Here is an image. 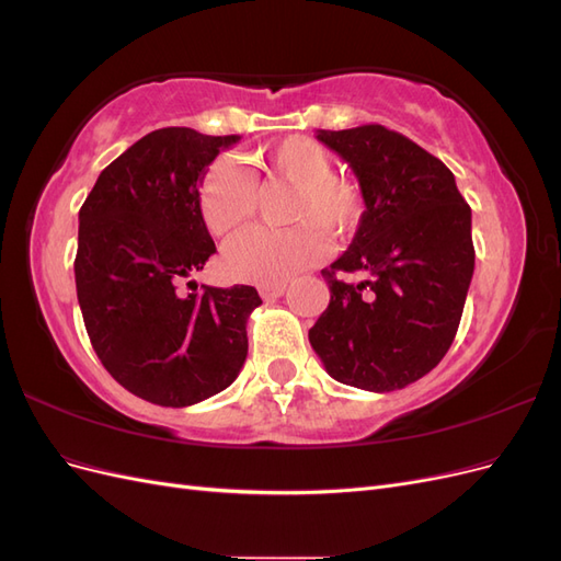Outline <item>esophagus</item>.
Returning a JSON list of instances; mask_svg holds the SVG:
<instances>
[{"label": "esophagus", "instance_id": "34e87169", "mask_svg": "<svg viewBox=\"0 0 561 561\" xmlns=\"http://www.w3.org/2000/svg\"><path fill=\"white\" fill-rule=\"evenodd\" d=\"M287 290V283H274V285H260L262 299H276Z\"/></svg>", "mask_w": 561, "mask_h": 561}]
</instances>
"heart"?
Here are the masks:
<instances>
[{
    "label": "heart",
    "instance_id": "obj_1",
    "mask_svg": "<svg viewBox=\"0 0 561 561\" xmlns=\"http://www.w3.org/2000/svg\"><path fill=\"white\" fill-rule=\"evenodd\" d=\"M268 178L295 186L287 229H248L225 250V268L233 278L274 285L318 264L330 252L332 236H348L365 215L358 182L334 175V161L325 147L309 138H287L262 159ZM198 213L213 236H229L254 215V192L241 168L217 161L198 186Z\"/></svg>",
    "mask_w": 561,
    "mask_h": 561
}]
</instances>
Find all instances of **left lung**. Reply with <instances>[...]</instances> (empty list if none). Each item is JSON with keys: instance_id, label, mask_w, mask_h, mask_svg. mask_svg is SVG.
<instances>
[{"instance_id": "8db88e82", "label": "left lung", "mask_w": 561, "mask_h": 561, "mask_svg": "<svg viewBox=\"0 0 561 561\" xmlns=\"http://www.w3.org/2000/svg\"><path fill=\"white\" fill-rule=\"evenodd\" d=\"M365 196L348 250L322 268L330 304L309 342L339 383L388 393L445 358L474 271L470 206L449 168L379 124L318 130ZM367 273L346 284L344 273Z\"/></svg>"}]
</instances>
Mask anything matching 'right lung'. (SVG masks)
<instances>
[{"instance_id": "add662e5", "label": "right lung", "mask_w": 561, "mask_h": 561, "mask_svg": "<svg viewBox=\"0 0 561 561\" xmlns=\"http://www.w3.org/2000/svg\"><path fill=\"white\" fill-rule=\"evenodd\" d=\"M239 140L180 126L151 130L98 175L79 210L83 325L110 375L147 402L196 404L231 386L245 363L257 290L182 293L215 254L198 213L201 180Z\"/></svg>"}]
</instances>
